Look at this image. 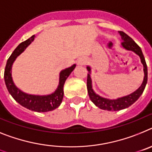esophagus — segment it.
I'll use <instances>...</instances> for the list:
<instances>
[{"label":"esophagus","instance_id":"esophagus-1","mask_svg":"<svg viewBox=\"0 0 152 152\" xmlns=\"http://www.w3.org/2000/svg\"><path fill=\"white\" fill-rule=\"evenodd\" d=\"M86 62V60L85 58H80V59L77 60V65L83 66L85 64Z\"/></svg>","mask_w":152,"mask_h":152}]
</instances>
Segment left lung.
I'll use <instances>...</instances> for the list:
<instances>
[{"mask_svg":"<svg viewBox=\"0 0 152 152\" xmlns=\"http://www.w3.org/2000/svg\"><path fill=\"white\" fill-rule=\"evenodd\" d=\"M118 33H119L122 40V43H121L122 47L125 48V50H127L132 51L134 53H136L138 56H139L140 59H141V62H142L144 67L143 70L145 76H144L143 82H142L141 86L137 90L134 91V92L128 95V96L116 99H109L103 98V97L97 95L94 92V90L92 89V80H91L90 76L91 68L90 66H88L86 67L87 70L89 71V73L87 75V90H88L89 98H90L91 101L97 107H99L101 109H103V110L119 111L129 107L134 102H135L138 99L140 96H141V95L143 93V91L145 88V86L147 84L148 81L147 64H146L145 60V57H144V55L142 53V51L141 48H140V47L130 37L128 36L125 33L122 32V31H119Z\"/></svg>","mask_w":152,"mask_h":152,"instance_id":"obj_1","label":"left lung"}]
</instances>
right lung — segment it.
<instances>
[{
	"label": "right lung",
	"mask_w": 152,
	"mask_h": 152,
	"mask_svg": "<svg viewBox=\"0 0 152 152\" xmlns=\"http://www.w3.org/2000/svg\"><path fill=\"white\" fill-rule=\"evenodd\" d=\"M35 36L33 35L31 37L27 39V40L22 42L18 45L17 48L14 50L12 54L10 55L9 59L7 62L6 66L4 69V81L6 84L7 89L9 93L12 96L13 98L18 102L20 105L23 107L27 108L30 110L38 112V113H46L49 111L54 110L58 108L61 104L63 98V86L65 81L70 75L72 70L76 67V64H73L69 68L65 69L60 72V81L57 89L52 94L47 95V96H36V95H30L22 92L18 87L14 85L11 76V69L14 62L16 58L19 56L21 53L25 50V49L33 42Z\"/></svg>",
	"instance_id": "1"
}]
</instances>
